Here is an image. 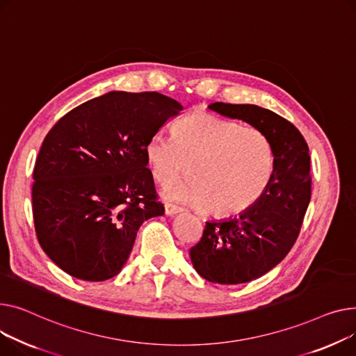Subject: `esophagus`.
I'll return each instance as SVG.
<instances>
[{
    "label": "esophagus",
    "instance_id": "esophagus-1",
    "mask_svg": "<svg viewBox=\"0 0 356 356\" xmlns=\"http://www.w3.org/2000/svg\"><path fill=\"white\" fill-rule=\"evenodd\" d=\"M182 210L177 205H172V204H165V214L166 216H177L178 213H181Z\"/></svg>",
    "mask_w": 356,
    "mask_h": 356
}]
</instances>
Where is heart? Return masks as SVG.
<instances>
[{"instance_id":"obj_1","label":"heart","mask_w":356,"mask_h":356,"mask_svg":"<svg viewBox=\"0 0 356 356\" xmlns=\"http://www.w3.org/2000/svg\"><path fill=\"white\" fill-rule=\"evenodd\" d=\"M172 138L154 135L145 158L154 178L165 185L177 179L191 162L190 179L165 188V197L193 207H208L218 216H237L264 194L273 174V149L253 127L210 113L185 116Z\"/></svg>"}]
</instances>
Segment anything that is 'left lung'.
Listing matches in <instances>:
<instances>
[{
    "instance_id": "left-lung-1",
    "label": "left lung",
    "mask_w": 356,
    "mask_h": 356,
    "mask_svg": "<svg viewBox=\"0 0 356 356\" xmlns=\"http://www.w3.org/2000/svg\"><path fill=\"white\" fill-rule=\"evenodd\" d=\"M208 109L261 131L273 149V174L261 198L247 211L207 221L190 250L197 273L218 284L256 280L293 247L310 202V156L302 134L289 120L257 104L216 102Z\"/></svg>"
}]
</instances>
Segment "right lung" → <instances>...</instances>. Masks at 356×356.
Wrapping results in <instances>:
<instances>
[{"instance_id": "1", "label": "right lung", "mask_w": 356, "mask_h": 356, "mask_svg": "<svg viewBox=\"0 0 356 356\" xmlns=\"http://www.w3.org/2000/svg\"><path fill=\"white\" fill-rule=\"evenodd\" d=\"M182 104L112 90L63 116L41 145L33 184L38 243L67 275L103 282L128 261L139 227L163 216L145 145Z\"/></svg>"}]
</instances>
